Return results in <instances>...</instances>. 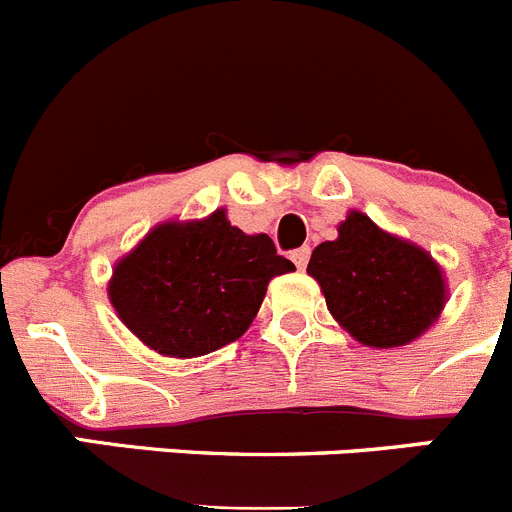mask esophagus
<instances>
[{
	"label": "esophagus",
	"instance_id": "obj_1",
	"mask_svg": "<svg viewBox=\"0 0 512 512\" xmlns=\"http://www.w3.org/2000/svg\"><path fill=\"white\" fill-rule=\"evenodd\" d=\"M292 261H295V266L297 269H305L307 266V261H310V248L307 246H302V248H297V251H292Z\"/></svg>",
	"mask_w": 512,
	"mask_h": 512
}]
</instances>
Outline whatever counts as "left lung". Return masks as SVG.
Wrapping results in <instances>:
<instances>
[{"label": "left lung", "mask_w": 512, "mask_h": 512, "mask_svg": "<svg viewBox=\"0 0 512 512\" xmlns=\"http://www.w3.org/2000/svg\"><path fill=\"white\" fill-rule=\"evenodd\" d=\"M307 274L330 315L369 348L408 346L441 318L449 287L431 253L348 210L336 241L320 243Z\"/></svg>", "instance_id": "obj_1"}]
</instances>
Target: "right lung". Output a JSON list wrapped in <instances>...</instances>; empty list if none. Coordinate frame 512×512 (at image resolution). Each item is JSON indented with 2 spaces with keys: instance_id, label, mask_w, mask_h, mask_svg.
<instances>
[{
  "instance_id": "1",
  "label": "right lung",
  "mask_w": 512,
  "mask_h": 512,
  "mask_svg": "<svg viewBox=\"0 0 512 512\" xmlns=\"http://www.w3.org/2000/svg\"><path fill=\"white\" fill-rule=\"evenodd\" d=\"M295 264L266 233L230 225L225 207L202 220H166L115 261L107 297L143 346L194 359L238 341L266 287Z\"/></svg>"
}]
</instances>
